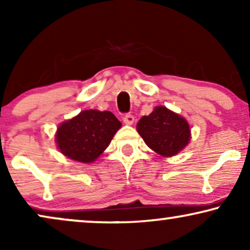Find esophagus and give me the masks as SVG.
I'll list each match as a JSON object with an SVG mask.
<instances>
[{"instance_id":"esophagus-1","label":"esophagus","mask_w":250,"mask_h":250,"mask_svg":"<svg viewBox=\"0 0 250 250\" xmlns=\"http://www.w3.org/2000/svg\"><path fill=\"white\" fill-rule=\"evenodd\" d=\"M123 121H124L126 125H132L133 123H134V116L131 114H126L124 115V117H123Z\"/></svg>"}]
</instances>
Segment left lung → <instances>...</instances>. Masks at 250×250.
Instances as JSON below:
<instances>
[{"mask_svg": "<svg viewBox=\"0 0 250 250\" xmlns=\"http://www.w3.org/2000/svg\"><path fill=\"white\" fill-rule=\"evenodd\" d=\"M136 129L150 149L165 157L176 155L190 140L188 122L165 107H156L149 116H143Z\"/></svg>", "mask_w": 250, "mask_h": 250, "instance_id": "8db88e82", "label": "left lung"}]
</instances>
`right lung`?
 I'll return each instance as SVG.
<instances>
[{
	"label": "right lung",
	"mask_w": 250,
	"mask_h": 250,
	"mask_svg": "<svg viewBox=\"0 0 250 250\" xmlns=\"http://www.w3.org/2000/svg\"><path fill=\"white\" fill-rule=\"evenodd\" d=\"M121 125L110 111H82L59 126L58 148L68 158L92 163L104 151Z\"/></svg>",
	"instance_id": "1"
}]
</instances>
